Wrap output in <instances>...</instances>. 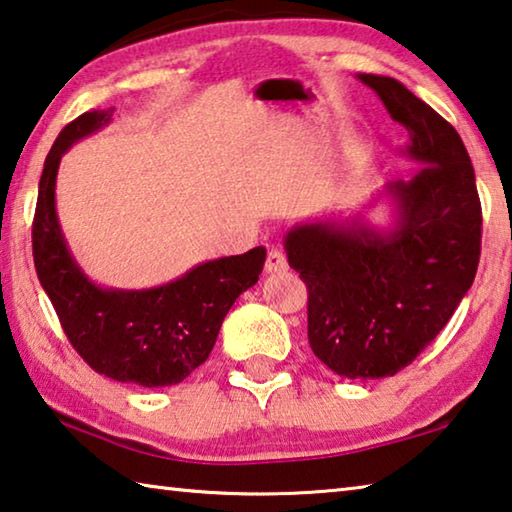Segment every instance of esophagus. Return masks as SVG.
<instances>
[{
	"label": "esophagus",
	"instance_id": "1",
	"mask_svg": "<svg viewBox=\"0 0 512 512\" xmlns=\"http://www.w3.org/2000/svg\"><path fill=\"white\" fill-rule=\"evenodd\" d=\"M288 270V258L281 249H270V254H267V261H265V272L267 274H281Z\"/></svg>",
	"mask_w": 512,
	"mask_h": 512
}]
</instances>
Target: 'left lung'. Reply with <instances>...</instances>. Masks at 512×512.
Masks as SVG:
<instances>
[{
    "label": "left lung",
    "mask_w": 512,
    "mask_h": 512,
    "mask_svg": "<svg viewBox=\"0 0 512 512\" xmlns=\"http://www.w3.org/2000/svg\"><path fill=\"white\" fill-rule=\"evenodd\" d=\"M407 130L400 155L418 173L396 179L342 218L294 224L283 247L308 285V339L348 380L396 375L441 333L472 288L481 204L468 150L450 123L396 78L357 74ZM387 201L382 228L365 211Z\"/></svg>",
    "instance_id": "8db88e82"
}]
</instances>
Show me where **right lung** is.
Returning a JSON list of instances; mask_svg holds the SVG:
<instances>
[{
	"instance_id": "add662e5",
	"label": "right lung",
	"mask_w": 512,
	"mask_h": 512,
	"mask_svg": "<svg viewBox=\"0 0 512 512\" xmlns=\"http://www.w3.org/2000/svg\"><path fill=\"white\" fill-rule=\"evenodd\" d=\"M92 110L65 125L49 150L33 220V261L44 292L78 355L96 373L139 387H170L206 362L242 292L256 285L265 247L200 263L157 288H103L71 254L56 213V177L65 152L112 121Z\"/></svg>"
}]
</instances>
